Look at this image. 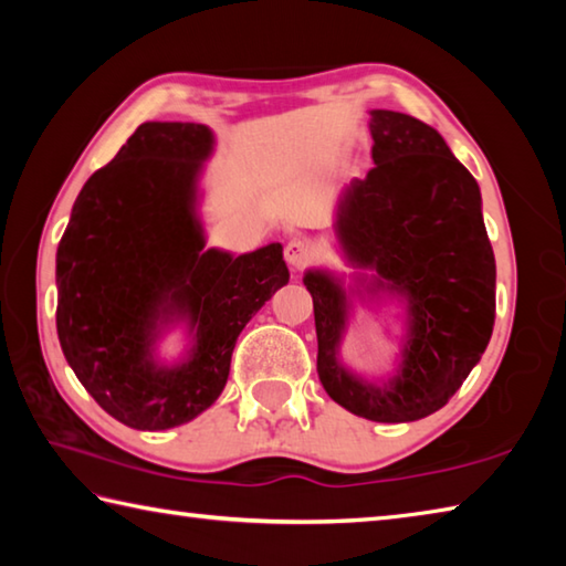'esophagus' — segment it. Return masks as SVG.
<instances>
[{"label":"esophagus","instance_id":"obj_1","mask_svg":"<svg viewBox=\"0 0 566 566\" xmlns=\"http://www.w3.org/2000/svg\"><path fill=\"white\" fill-rule=\"evenodd\" d=\"M314 256V247L310 239H292L290 244L284 247V260L294 270H302V266Z\"/></svg>","mask_w":566,"mask_h":566}]
</instances>
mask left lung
Returning <instances> with one entry per match:
<instances>
[{
    "mask_svg": "<svg viewBox=\"0 0 566 566\" xmlns=\"http://www.w3.org/2000/svg\"><path fill=\"white\" fill-rule=\"evenodd\" d=\"M375 169L342 189L334 237L352 284L306 270L317 371L327 395L371 421H417L442 409L476 367L494 329L496 264L482 195L434 127L391 109L369 112ZM402 306L400 364L381 382L338 357L353 302Z\"/></svg>",
    "mask_w": 566,
    "mask_h": 566,
    "instance_id": "8db88e82",
    "label": "left lung"
}]
</instances>
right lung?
Listing matches in <instances>:
<instances>
[{
	"label": "right lung",
	"instance_id": "right-lung-1",
	"mask_svg": "<svg viewBox=\"0 0 566 566\" xmlns=\"http://www.w3.org/2000/svg\"><path fill=\"white\" fill-rule=\"evenodd\" d=\"M214 132L145 122L94 171L56 247V334L94 401L122 424L161 432L222 395L239 332L290 282L282 244L247 254L207 247L199 179ZM185 326L171 365L158 339Z\"/></svg>",
	"mask_w": 566,
	"mask_h": 566
}]
</instances>
